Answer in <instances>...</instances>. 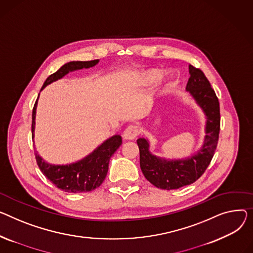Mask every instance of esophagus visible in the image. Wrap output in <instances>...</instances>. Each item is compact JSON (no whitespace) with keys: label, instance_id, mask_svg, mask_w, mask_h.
I'll list each match as a JSON object with an SVG mask.
<instances>
[{"label":"esophagus","instance_id":"1","mask_svg":"<svg viewBox=\"0 0 253 253\" xmlns=\"http://www.w3.org/2000/svg\"><path fill=\"white\" fill-rule=\"evenodd\" d=\"M138 135V128L134 125L128 126L123 132V138L127 140H133Z\"/></svg>","mask_w":253,"mask_h":253}]
</instances>
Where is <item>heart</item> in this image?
Wrapping results in <instances>:
<instances>
[{
    "mask_svg": "<svg viewBox=\"0 0 253 253\" xmlns=\"http://www.w3.org/2000/svg\"><path fill=\"white\" fill-rule=\"evenodd\" d=\"M159 77H160V72L158 70H155V69L146 70V71H143L139 75V82H140L141 85H148L149 83L154 82ZM163 79H164L165 83H167V81L170 79V77H169V75H168V74H165L163 76Z\"/></svg>",
    "mask_w": 253,
    "mask_h": 253,
    "instance_id": "b5f03b06",
    "label": "heart"
}]
</instances>
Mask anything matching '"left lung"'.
I'll use <instances>...</instances> for the list:
<instances>
[{
  "label": "left lung",
  "instance_id": "left-lung-1",
  "mask_svg": "<svg viewBox=\"0 0 253 253\" xmlns=\"http://www.w3.org/2000/svg\"><path fill=\"white\" fill-rule=\"evenodd\" d=\"M186 91L206 116L205 139L195 154L185 159H165L150 153L149 141L138 138L140 168L144 177L161 189H178L195 182L205 173L216 148L220 133V104L204 72L189 65Z\"/></svg>",
  "mask_w": 253,
  "mask_h": 253
}]
</instances>
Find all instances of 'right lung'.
Returning <instances> with one entry per match:
<instances>
[{
	"instance_id": "obj_1",
	"label": "right lung",
	"mask_w": 253,
	"mask_h": 253,
	"mask_svg": "<svg viewBox=\"0 0 253 253\" xmlns=\"http://www.w3.org/2000/svg\"><path fill=\"white\" fill-rule=\"evenodd\" d=\"M98 62L99 60L85 62L72 61L66 63L57 72L46 78L42 90L48 84L63 78L69 72L83 68H91ZM38 102L39 97L32 111V138H35ZM121 144L122 137L116 134V135H113L98 145L92 153L75 163L67 165H52L46 163L38 153H36V159L42 174L59 189L72 193L88 192L99 187V185L104 182L108 173L110 159Z\"/></svg>"
}]
</instances>
